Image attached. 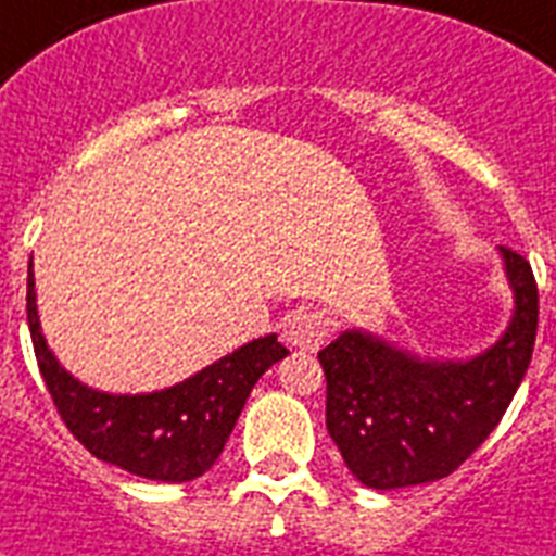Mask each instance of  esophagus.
I'll use <instances>...</instances> for the list:
<instances>
[{"instance_id": "obj_1", "label": "esophagus", "mask_w": 556, "mask_h": 556, "mask_svg": "<svg viewBox=\"0 0 556 556\" xmlns=\"http://www.w3.org/2000/svg\"><path fill=\"white\" fill-rule=\"evenodd\" d=\"M333 330V319L325 311H296L286 325V342L300 350H319Z\"/></svg>"}]
</instances>
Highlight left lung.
I'll return each instance as SVG.
<instances>
[{"label":"left lung","mask_w":556,"mask_h":556,"mask_svg":"<svg viewBox=\"0 0 556 556\" xmlns=\"http://www.w3.org/2000/svg\"><path fill=\"white\" fill-rule=\"evenodd\" d=\"M517 311L501 342L472 362H421L348 330L319 350L325 424L344 464L370 489L418 486L452 475L489 438L529 370L538 339V279L501 245Z\"/></svg>","instance_id":"obj_1"}]
</instances>
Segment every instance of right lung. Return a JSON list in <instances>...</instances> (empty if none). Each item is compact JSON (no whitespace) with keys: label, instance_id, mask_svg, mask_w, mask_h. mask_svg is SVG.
<instances>
[{"label":"right lung","instance_id":"obj_1","mask_svg":"<svg viewBox=\"0 0 556 556\" xmlns=\"http://www.w3.org/2000/svg\"><path fill=\"white\" fill-rule=\"evenodd\" d=\"M27 325L41 379L78 444L106 464L166 483H186L212 469L245 407L251 387L274 362L288 356L277 336H265L169 390L152 395H106L78 384L48 350L39 330L30 268Z\"/></svg>","mask_w":556,"mask_h":556}]
</instances>
